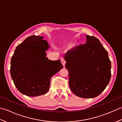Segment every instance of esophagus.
<instances>
[{
    "instance_id": "1",
    "label": "esophagus",
    "mask_w": 122,
    "mask_h": 122,
    "mask_svg": "<svg viewBox=\"0 0 122 122\" xmlns=\"http://www.w3.org/2000/svg\"><path fill=\"white\" fill-rule=\"evenodd\" d=\"M61 63H62V65H63V66H65V64H66V61H65V60H64V59H61Z\"/></svg>"
}]
</instances>
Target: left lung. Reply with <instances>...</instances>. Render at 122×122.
I'll return each mask as SVG.
<instances>
[{"label":"left lung","instance_id":"1","mask_svg":"<svg viewBox=\"0 0 122 122\" xmlns=\"http://www.w3.org/2000/svg\"><path fill=\"white\" fill-rule=\"evenodd\" d=\"M86 39L85 44L67 52L63 58L72 92L80 97L93 98L109 83L111 62L97 38L86 35Z\"/></svg>","mask_w":122,"mask_h":122}]
</instances>
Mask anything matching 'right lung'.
Instances as JSON below:
<instances>
[{
    "label": "right lung",
    "instance_id": "add662e5",
    "mask_svg": "<svg viewBox=\"0 0 122 122\" xmlns=\"http://www.w3.org/2000/svg\"><path fill=\"white\" fill-rule=\"evenodd\" d=\"M43 36H31L15 48L11 59L10 74L15 87L28 97H38L48 92L51 77L63 66L60 60L46 57L50 47Z\"/></svg>",
    "mask_w": 122,
    "mask_h": 122
}]
</instances>
